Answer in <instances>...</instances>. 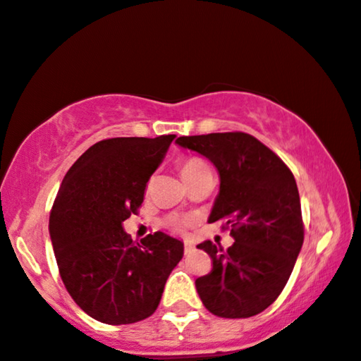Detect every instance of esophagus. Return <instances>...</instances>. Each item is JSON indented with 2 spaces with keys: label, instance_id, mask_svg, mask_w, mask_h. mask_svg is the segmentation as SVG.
<instances>
[{
  "label": "esophagus",
  "instance_id": "obj_1",
  "mask_svg": "<svg viewBox=\"0 0 361 361\" xmlns=\"http://www.w3.org/2000/svg\"><path fill=\"white\" fill-rule=\"evenodd\" d=\"M194 248H195V247H194V243H192V242H186V243H185V253H186V255L192 253V252H194Z\"/></svg>",
  "mask_w": 361,
  "mask_h": 361
}]
</instances>
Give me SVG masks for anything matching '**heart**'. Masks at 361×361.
Segmentation results:
<instances>
[{
	"instance_id": "1",
	"label": "heart",
	"mask_w": 361,
	"mask_h": 361,
	"mask_svg": "<svg viewBox=\"0 0 361 361\" xmlns=\"http://www.w3.org/2000/svg\"><path fill=\"white\" fill-rule=\"evenodd\" d=\"M205 167L207 164L202 161V159H197V157L186 159V161L181 164V175L191 173V172H195V170H200ZM170 226H172L175 231H183L185 229V221H183V219H172V221H170Z\"/></svg>"
}]
</instances>
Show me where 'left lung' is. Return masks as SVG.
I'll use <instances>...</instances> for the list:
<instances>
[{
  "label": "left lung",
  "mask_w": 361,
  "mask_h": 361,
  "mask_svg": "<svg viewBox=\"0 0 361 361\" xmlns=\"http://www.w3.org/2000/svg\"><path fill=\"white\" fill-rule=\"evenodd\" d=\"M219 173L209 223L223 219L234 243L210 240V274L195 280L200 301L224 319H247L267 309L285 288L304 240L301 202L290 169L259 140L242 132L176 138Z\"/></svg>",
  "instance_id": "1"
}]
</instances>
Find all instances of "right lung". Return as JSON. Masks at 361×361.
<instances>
[{"label":"right lung","mask_w":361,"mask_h":361,"mask_svg":"<svg viewBox=\"0 0 361 361\" xmlns=\"http://www.w3.org/2000/svg\"><path fill=\"white\" fill-rule=\"evenodd\" d=\"M175 135L95 143L73 164L49 218L60 277L85 314L108 325L148 319L185 252L154 232L132 242L122 223L143 202L146 183Z\"/></svg>","instance_id":"add662e5"}]
</instances>
